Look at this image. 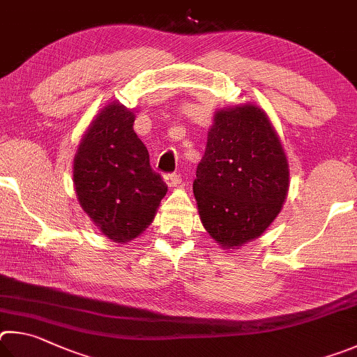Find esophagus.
<instances>
[{
	"label": "esophagus",
	"mask_w": 357,
	"mask_h": 357,
	"mask_svg": "<svg viewBox=\"0 0 357 357\" xmlns=\"http://www.w3.org/2000/svg\"><path fill=\"white\" fill-rule=\"evenodd\" d=\"M162 180H165V183L169 188H175V186H178L180 182H182V178H180V175L177 174H166Z\"/></svg>",
	"instance_id": "1"
}]
</instances>
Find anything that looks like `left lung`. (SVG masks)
I'll return each instance as SVG.
<instances>
[{
	"label": "left lung",
	"instance_id": "obj_1",
	"mask_svg": "<svg viewBox=\"0 0 357 357\" xmlns=\"http://www.w3.org/2000/svg\"><path fill=\"white\" fill-rule=\"evenodd\" d=\"M289 160L270 117L257 105L218 109L192 191L204 227L222 249L265 232L282 210Z\"/></svg>",
	"mask_w": 357,
	"mask_h": 357
}]
</instances>
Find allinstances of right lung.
<instances>
[{"label":"right lung","instance_id":"1","mask_svg":"<svg viewBox=\"0 0 357 357\" xmlns=\"http://www.w3.org/2000/svg\"><path fill=\"white\" fill-rule=\"evenodd\" d=\"M135 117L122 103L106 105L87 127L73 158V186L81 208L100 234L121 245L152 224L167 192L135 133Z\"/></svg>","mask_w":357,"mask_h":357}]
</instances>
